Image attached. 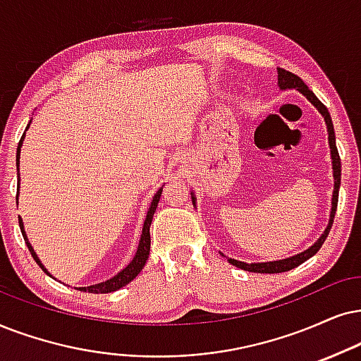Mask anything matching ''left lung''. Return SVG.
<instances>
[{
	"label": "left lung",
	"instance_id": "8db88e82",
	"mask_svg": "<svg viewBox=\"0 0 361 361\" xmlns=\"http://www.w3.org/2000/svg\"><path fill=\"white\" fill-rule=\"evenodd\" d=\"M278 88L280 90H296L303 94L305 98L308 99L310 103L313 104L314 108L318 109V113L323 116L326 125V131H328V145H330V154H331V170H333V195H331V212H330V220H328V225L323 231L320 238H318L314 243L310 246V248L305 250V252L293 255L290 258H283V259H276V262H262V263H246V262H238L235 258H228V263H231L233 267L240 268V270L245 271H252V273H283L293 270V268L302 264L303 262H307L308 258H312L318 250L322 248V245L325 243L328 233H330L331 225H333V218H335L336 213V204H338V191H340V181H341V161H340V154L338 149H336V141H335V130H333V121L330 113L325 104H323L320 99L314 97L313 91L308 90V86L303 83L298 76L293 75V73L286 71V70H280L278 68ZM191 202H193V207H196V196L195 191H191ZM223 255V253H221ZM225 257V255H223Z\"/></svg>",
	"mask_w": 361,
	"mask_h": 361
}]
</instances>
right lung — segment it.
Here are the masks:
<instances>
[{
    "instance_id": "1",
    "label": "right lung",
    "mask_w": 361,
    "mask_h": 361,
    "mask_svg": "<svg viewBox=\"0 0 361 361\" xmlns=\"http://www.w3.org/2000/svg\"><path fill=\"white\" fill-rule=\"evenodd\" d=\"M30 125L26 126V130H28ZM26 130L25 133H23L20 143H18V148H16V168H18V195H20V154H21V147H23V140H25V135H26ZM161 191H163V186L159 188L157 193H154L153 200H152V204H149L148 208V213H147V218H145V223H143V230H141V236H140V243H138V250H136L133 259H131L130 263L126 264L125 268L120 273H116L115 276H111L109 280L106 281H102V283H97V285H90V286H80V291H88V293H111V291H116L123 288V286H126L128 283L131 280H135L136 276L140 275V271L143 270L145 263H147L148 259V255H149V245H152V238H149V225H152V220H153V214L157 212V207H158V202H159V196H161ZM20 228H21V233H23V238L26 241V246H28L31 257L35 258V262L39 264V268L47 273L48 276H51V273H49L47 268H44V264L41 263V259L38 258V255H36L35 248L31 246L28 236H26V231H25V225H23V220L20 218Z\"/></svg>"
}]
</instances>
